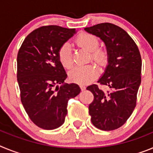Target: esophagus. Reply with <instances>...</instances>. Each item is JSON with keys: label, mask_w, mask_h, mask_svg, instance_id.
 Wrapping results in <instances>:
<instances>
[{"label": "esophagus", "mask_w": 153, "mask_h": 153, "mask_svg": "<svg viewBox=\"0 0 153 153\" xmlns=\"http://www.w3.org/2000/svg\"><path fill=\"white\" fill-rule=\"evenodd\" d=\"M79 86H80V88H81V90H86V87H85V86H83V85H79Z\"/></svg>", "instance_id": "34e87169"}]
</instances>
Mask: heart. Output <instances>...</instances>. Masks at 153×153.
<instances>
[{"instance_id":"obj_1","label":"heart","mask_w":153,"mask_h":153,"mask_svg":"<svg viewBox=\"0 0 153 153\" xmlns=\"http://www.w3.org/2000/svg\"><path fill=\"white\" fill-rule=\"evenodd\" d=\"M76 41L78 45L90 52L92 60L99 64H102L105 62L106 53L104 50L98 48L99 40L95 36L90 33H82L76 38ZM58 58L63 67L69 69L72 67L73 57L70 44L65 43L60 47L58 51ZM97 75L98 70L93 64L74 67L69 72L70 79L79 84L90 83L97 77Z\"/></svg>"}]
</instances>
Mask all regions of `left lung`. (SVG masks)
<instances>
[{
	"label": "left lung",
	"instance_id": "obj_1",
	"mask_svg": "<svg viewBox=\"0 0 153 153\" xmlns=\"http://www.w3.org/2000/svg\"><path fill=\"white\" fill-rule=\"evenodd\" d=\"M84 30L106 45L108 65L98 83L112 90L106 93L96 84L87 86L94 96L89 106L91 122L101 130H114L126 122L136 107L141 83L140 51L132 37L115 24L102 23Z\"/></svg>",
	"mask_w": 153,
	"mask_h": 153
}]
</instances>
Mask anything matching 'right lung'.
<instances>
[{
    "label": "right lung",
    "instance_id": "right-lung-1",
    "mask_svg": "<svg viewBox=\"0 0 153 153\" xmlns=\"http://www.w3.org/2000/svg\"><path fill=\"white\" fill-rule=\"evenodd\" d=\"M76 33L56 25L41 27L27 35L18 51L21 102L31 121L42 129L63 125L68 100L80 93L77 84L64 83L67 75L58 58L60 47Z\"/></svg>",
    "mask_w": 153,
    "mask_h": 153
}]
</instances>
